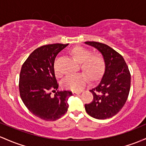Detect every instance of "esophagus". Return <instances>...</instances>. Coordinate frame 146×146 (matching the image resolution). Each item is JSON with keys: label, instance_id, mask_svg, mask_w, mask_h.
<instances>
[{"label": "esophagus", "instance_id": "esophagus-1", "mask_svg": "<svg viewBox=\"0 0 146 146\" xmlns=\"http://www.w3.org/2000/svg\"><path fill=\"white\" fill-rule=\"evenodd\" d=\"M81 92H80V91H73V94L74 96H77V95H79V94H80Z\"/></svg>", "mask_w": 146, "mask_h": 146}]
</instances>
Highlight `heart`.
<instances>
[{"instance_id":"1","label":"heart","mask_w":146,"mask_h":146,"mask_svg":"<svg viewBox=\"0 0 146 146\" xmlns=\"http://www.w3.org/2000/svg\"><path fill=\"white\" fill-rule=\"evenodd\" d=\"M70 54L75 60L80 62L81 69L91 80L98 79L103 73L105 62L100 54L92 53L90 50L81 46L73 48L70 50ZM54 70L57 76L62 75V72L57 68L55 64ZM86 82L87 77L86 75L83 73H78L67 75L62 80V85L66 89L78 91L84 87Z\"/></svg>"}]
</instances>
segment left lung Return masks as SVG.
<instances>
[{
  "mask_svg": "<svg viewBox=\"0 0 146 146\" xmlns=\"http://www.w3.org/2000/svg\"><path fill=\"white\" fill-rule=\"evenodd\" d=\"M86 44L100 51L105 62L102 78L90 91L94 99L85 104L86 113L96 119H107L115 116L125 104L129 95L131 75L123 56L107 45L96 41Z\"/></svg>",
  "mask_w": 146,
  "mask_h": 146,
  "instance_id": "left-lung-1",
  "label": "left lung"
}]
</instances>
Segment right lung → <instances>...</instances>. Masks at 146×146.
<instances>
[{
    "instance_id": "1",
    "label": "right lung",
    "mask_w": 146,
    "mask_h": 146,
    "mask_svg": "<svg viewBox=\"0 0 146 146\" xmlns=\"http://www.w3.org/2000/svg\"><path fill=\"white\" fill-rule=\"evenodd\" d=\"M54 44L35 50L25 60L19 76V92L24 105L36 117L56 121L68 110L70 91H57L59 84L55 76L54 62L57 54L68 46Z\"/></svg>"
}]
</instances>
